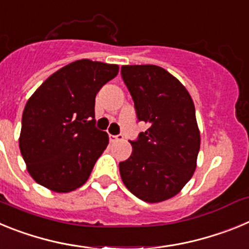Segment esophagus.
<instances>
[{
    "label": "esophagus",
    "mask_w": 249,
    "mask_h": 249,
    "mask_svg": "<svg viewBox=\"0 0 249 249\" xmlns=\"http://www.w3.org/2000/svg\"><path fill=\"white\" fill-rule=\"evenodd\" d=\"M120 140H123V136L122 135H109V141L111 142H114V141H120Z\"/></svg>",
    "instance_id": "obj_1"
}]
</instances>
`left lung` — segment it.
Returning a JSON list of instances; mask_svg holds the SVG:
<instances>
[{
    "mask_svg": "<svg viewBox=\"0 0 249 249\" xmlns=\"http://www.w3.org/2000/svg\"><path fill=\"white\" fill-rule=\"evenodd\" d=\"M121 74L138 121L148 123V129L131 141V157L120 162L121 178L144 202L172 198L197 166L201 136L192 98L176 77L158 66H122Z\"/></svg>",
    "mask_w": 249,
    "mask_h": 249,
    "instance_id": "obj_1",
    "label": "left lung"
}]
</instances>
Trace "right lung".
<instances>
[{
	"mask_svg": "<svg viewBox=\"0 0 249 249\" xmlns=\"http://www.w3.org/2000/svg\"><path fill=\"white\" fill-rule=\"evenodd\" d=\"M117 73V65L78 59L51 74L31 96L19 149L37 183L66 193L89 179L108 144V135L94 126V100Z\"/></svg>",
	"mask_w": 249,
	"mask_h": 249,
	"instance_id": "add662e5",
	"label": "right lung"
}]
</instances>
